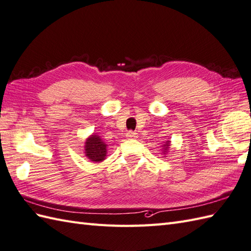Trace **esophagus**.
Here are the masks:
<instances>
[{
    "mask_svg": "<svg viewBox=\"0 0 251 251\" xmlns=\"http://www.w3.org/2000/svg\"><path fill=\"white\" fill-rule=\"evenodd\" d=\"M126 137H127V139H131V140L137 139V138H138V133H137L136 131L129 130V131H128V132L126 133Z\"/></svg>",
    "mask_w": 251,
    "mask_h": 251,
    "instance_id": "obj_1",
    "label": "esophagus"
}]
</instances>
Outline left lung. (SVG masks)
Returning <instances> with one entry per match:
<instances>
[{
	"label": "left lung",
	"mask_w": 251,
	"mask_h": 251,
	"mask_svg": "<svg viewBox=\"0 0 251 251\" xmlns=\"http://www.w3.org/2000/svg\"><path fill=\"white\" fill-rule=\"evenodd\" d=\"M168 142H169V141H168ZM163 146H164V147H165V149H164V150H165V151H166V150H168V147H169V146H170V144H169V143H165V145H163Z\"/></svg>",
	"instance_id": "1"
}]
</instances>
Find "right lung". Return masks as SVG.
<instances>
[{"instance_id":"add662e5","label":"right lung","mask_w":251,"mask_h":251,"mask_svg":"<svg viewBox=\"0 0 251 251\" xmlns=\"http://www.w3.org/2000/svg\"><path fill=\"white\" fill-rule=\"evenodd\" d=\"M107 145L102 142L101 139L94 134V136L90 137L87 142H86V146H85V152L86 156L91 160V161L94 162H100L102 160L105 159L106 157V151Z\"/></svg>"}]
</instances>
